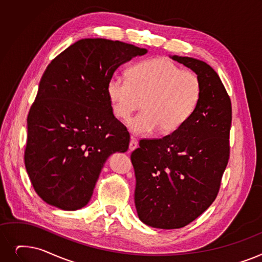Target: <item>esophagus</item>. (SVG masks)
Wrapping results in <instances>:
<instances>
[{
	"label": "esophagus",
	"instance_id": "34e87169",
	"mask_svg": "<svg viewBox=\"0 0 262 262\" xmlns=\"http://www.w3.org/2000/svg\"><path fill=\"white\" fill-rule=\"evenodd\" d=\"M137 147H138V142H137V140H136L135 138L132 137V139H130V141H129V151H134L135 149H137Z\"/></svg>",
	"mask_w": 262,
	"mask_h": 262
}]
</instances>
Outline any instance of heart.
I'll list each match as a JSON object with an SVG mask.
<instances>
[{"label": "heart", "instance_id": "b5f03b06", "mask_svg": "<svg viewBox=\"0 0 262 262\" xmlns=\"http://www.w3.org/2000/svg\"><path fill=\"white\" fill-rule=\"evenodd\" d=\"M128 76L113 74L107 83V94L113 113L120 119L128 118L142 105L143 110L127 121L135 135L149 136L157 129L169 134L179 129L200 98L198 76L190 71H181L166 58L135 64Z\"/></svg>", "mask_w": 262, "mask_h": 262}]
</instances>
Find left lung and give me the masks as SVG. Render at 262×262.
Instances as JSON below:
<instances>
[{"label": "left lung", "instance_id": "left-lung-1", "mask_svg": "<svg viewBox=\"0 0 262 262\" xmlns=\"http://www.w3.org/2000/svg\"><path fill=\"white\" fill-rule=\"evenodd\" d=\"M170 58L195 72L200 98L190 117L161 139H142L132 155L135 204L142 223L177 229L206 211L221 187L229 161L231 100L213 68L188 56Z\"/></svg>", "mask_w": 262, "mask_h": 262}]
</instances>
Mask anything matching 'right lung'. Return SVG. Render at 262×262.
<instances>
[{
    "mask_svg": "<svg viewBox=\"0 0 262 262\" xmlns=\"http://www.w3.org/2000/svg\"><path fill=\"white\" fill-rule=\"evenodd\" d=\"M144 48L119 40L84 38L45 71L28 116L25 165L37 195L50 206H86L107 158L126 152L129 133L113 116L107 94L117 68Z\"/></svg>",
    "mask_w": 262,
    "mask_h": 262,
    "instance_id": "right-lung-1",
    "label": "right lung"
}]
</instances>
